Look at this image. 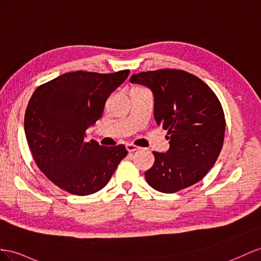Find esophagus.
<instances>
[{
    "instance_id": "1",
    "label": "esophagus",
    "mask_w": 261,
    "mask_h": 261,
    "mask_svg": "<svg viewBox=\"0 0 261 261\" xmlns=\"http://www.w3.org/2000/svg\"><path fill=\"white\" fill-rule=\"evenodd\" d=\"M125 148H126V150H128L129 152H135V151L140 150L139 146H137V145H135V144H132V143H128V144H126Z\"/></svg>"
}]
</instances>
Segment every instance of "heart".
<instances>
[{"label": "heart", "instance_id": "obj_1", "mask_svg": "<svg viewBox=\"0 0 261 261\" xmlns=\"http://www.w3.org/2000/svg\"><path fill=\"white\" fill-rule=\"evenodd\" d=\"M135 89H136V88H135Z\"/></svg>", "mask_w": 261, "mask_h": 261}]
</instances>
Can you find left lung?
Listing matches in <instances>:
<instances>
[{
  "instance_id": "1",
  "label": "left lung",
  "mask_w": 261,
  "mask_h": 261,
  "mask_svg": "<svg viewBox=\"0 0 261 261\" xmlns=\"http://www.w3.org/2000/svg\"><path fill=\"white\" fill-rule=\"evenodd\" d=\"M154 96V119L168 131L170 149L153 151L154 164L145 179L154 190L175 193L199 182L223 148L225 115L217 96L185 70L159 69L132 75Z\"/></svg>"
}]
</instances>
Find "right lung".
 I'll return each instance as SVG.
<instances>
[{"label":"right lung","mask_w":261,"mask_h":261,"mask_svg":"<svg viewBox=\"0 0 261 261\" xmlns=\"http://www.w3.org/2000/svg\"><path fill=\"white\" fill-rule=\"evenodd\" d=\"M129 73L67 72L33 93L24 119L26 140L38 169L59 189L79 196L96 193L128 154L123 144L102 146L85 138Z\"/></svg>","instance_id":"add662e5"}]
</instances>
